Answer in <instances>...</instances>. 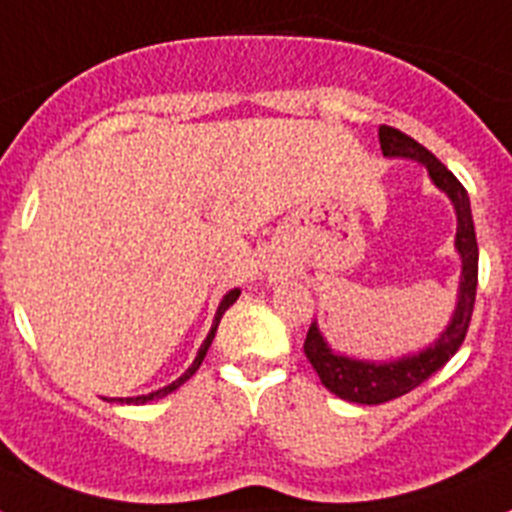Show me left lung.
I'll use <instances>...</instances> for the list:
<instances>
[{"instance_id": "8db88e82", "label": "left lung", "mask_w": 512, "mask_h": 512, "mask_svg": "<svg viewBox=\"0 0 512 512\" xmlns=\"http://www.w3.org/2000/svg\"><path fill=\"white\" fill-rule=\"evenodd\" d=\"M379 146L384 156L390 158H413L425 166L431 182L441 189L451 200L456 212V253L461 259V277H459V295H456L454 315L449 325L441 330V336L425 346L418 354L400 356L392 361H364L354 356L338 354L328 346V341L320 333L318 323H312L305 338V356L318 372L325 390L338 395L341 400L359 402V405H382L395 397L408 395L418 384L436 374L451 356L459 351L464 336L469 330L474 310V295H477V266H479V248L477 235H474L472 207H469L467 189L451 174L446 166L433 156L428 148H423L418 140L400 133L397 128L382 125L379 128Z\"/></svg>"}]
</instances>
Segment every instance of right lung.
<instances>
[{"mask_svg":"<svg viewBox=\"0 0 512 512\" xmlns=\"http://www.w3.org/2000/svg\"><path fill=\"white\" fill-rule=\"evenodd\" d=\"M238 297H241V289H230L228 295L223 297V300H220V305H217V312H215V320H212V328H210V333H207V338L205 341H202V346H200V351H197V359L192 361V366H189L187 372L182 374V377L176 379V382H171V384H166V387H161V390H156V392H148V395H138V397H115L117 402H133V405H143V402H151V400H161V397H166V395H171V392L174 390H179V387H182L184 382H187L189 377H192L194 372H197V369H200V364H202V359H205V354H207V348H210V343H212V338H215V333H217V325H220V318H223L225 315V310H228L230 305H233L235 300H238Z\"/></svg>","mask_w":512,"mask_h":512,"instance_id":"right-lung-1","label":"right lung"}]
</instances>
